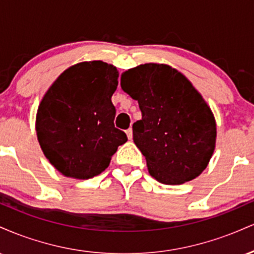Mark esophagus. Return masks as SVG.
Here are the masks:
<instances>
[{
  "label": "esophagus",
  "mask_w": 254,
  "mask_h": 254,
  "mask_svg": "<svg viewBox=\"0 0 254 254\" xmlns=\"http://www.w3.org/2000/svg\"><path fill=\"white\" fill-rule=\"evenodd\" d=\"M127 138H129V139L132 138V129H131V127H130V129L127 130Z\"/></svg>",
  "instance_id": "esophagus-1"
}]
</instances>
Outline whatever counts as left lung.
Returning <instances> with one entry per match:
<instances>
[{"mask_svg": "<svg viewBox=\"0 0 254 254\" xmlns=\"http://www.w3.org/2000/svg\"><path fill=\"white\" fill-rule=\"evenodd\" d=\"M121 86L138 101L142 119L132 125L133 142L150 176L166 185L199 176L214 153L216 122L190 81L170 65L147 63L124 71Z\"/></svg>", "mask_w": 254, "mask_h": 254, "instance_id": "8db88e82", "label": "left lung"}]
</instances>
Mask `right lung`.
Listing matches in <instances>:
<instances>
[{"instance_id":"right-lung-1","label":"right lung","mask_w":254,"mask_h":254,"mask_svg":"<svg viewBox=\"0 0 254 254\" xmlns=\"http://www.w3.org/2000/svg\"><path fill=\"white\" fill-rule=\"evenodd\" d=\"M118 70L103 61L81 62L64 70L45 93L36 118L44 155L63 176L89 179L109 167L127 141L115 127L111 98Z\"/></svg>"}]
</instances>
